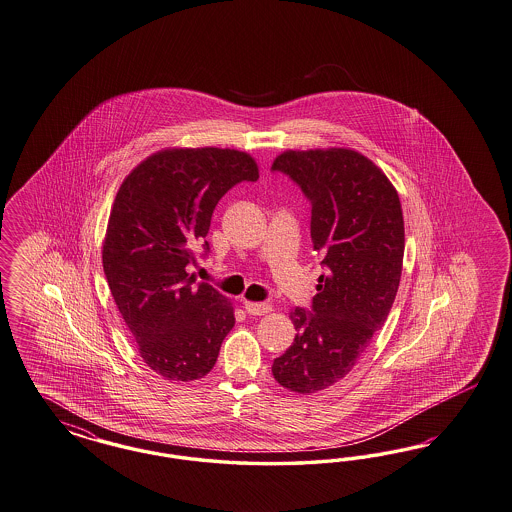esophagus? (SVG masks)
<instances>
[{"label": "esophagus", "mask_w": 512, "mask_h": 512, "mask_svg": "<svg viewBox=\"0 0 512 512\" xmlns=\"http://www.w3.org/2000/svg\"><path fill=\"white\" fill-rule=\"evenodd\" d=\"M244 308H246L247 314L251 316H266L268 312H272V306L268 302H244Z\"/></svg>", "instance_id": "esophagus-1"}]
</instances>
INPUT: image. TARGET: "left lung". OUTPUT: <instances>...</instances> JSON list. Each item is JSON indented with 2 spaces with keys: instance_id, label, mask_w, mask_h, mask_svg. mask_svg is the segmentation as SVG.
<instances>
[{
  "instance_id": "8db88e82",
  "label": "left lung",
  "mask_w": 512,
  "mask_h": 512,
  "mask_svg": "<svg viewBox=\"0 0 512 512\" xmlns=\"http://www.w3.org/2000/svg\"><path fill=\"white\" fill-rule=\"evenodd\" d=\"M272 170L310 200V236L325 266L312 312L289 314L297 335L274 359L272 374L283 388L312 395L352 371L388 319L401 282L405 221L388 176L353 149L283 151Z\"/></svg>"
}]
</instances>
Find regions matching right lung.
Listing matches in <instances>:
<instances>
[{
  "instance_id": "1",
  "label": "right lung",
  "mask_w": 512,
  "mask_h": 512,
  "mask_svg": "<svg viewBox=\"0 0 512 512\" xmlns=\"http://www.w3.org/2000/svg\"><path fill=\"white\" fill-rule=\"evenodd\" d=\"M257 162L219 147L162 149L140 162L115 196L102 263L107 285L141 359L166 380L212 371L234 327V308L210 283H194V249L208 253L213 210Z\"/></svg>"
}]
</instances>
